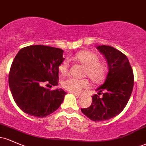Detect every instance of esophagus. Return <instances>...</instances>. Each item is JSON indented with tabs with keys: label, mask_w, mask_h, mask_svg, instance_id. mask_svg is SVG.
Instances as JSON below:
<instances>
[{
	"label": "esophagus",
	"mask_w": 146,
	"mask_h": 146,
	"mask_svg": "<svg viewBox=\"0 0 146 146\" xmlns=\"http://www.w3.org/2000/svg\"><path fill=\"white\" fill-rule=\"evenodd\" d=\"M71 93H73V95H75V96H77V97H79V96H80V95H81V94H80V93H74V92H71Z\"/></svg>",
	"instance_id": "obj_1"
}]
</instances>
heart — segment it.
I'll return each mask as SVG.
<instances>
[{
  "instance_id": "b5f03b06",
  "label": "heart",
  "mask_w": 146,
  "mask_h": 146,
  "mask_svg": "<svg viewBox=\"0 0 146 146\" xmlns=\"http://www.w3.org/2000/svg\"><path fill=\"white\" fill-rule=\"evenodd\" d=\"M73 60L78 62L85 66L84 75H87L94 83H99L104 80L106 73V66L103 62L100 61L97 53L90 51H82L77 53L73 57ZM69 69V62L64 60L60 64L59 71L65 75ZM63 88L69 91L79 93L89 86L90 83L86 78H75L68 77L62 82Z\"/></svg>"
}]
</instances>
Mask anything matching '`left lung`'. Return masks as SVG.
Here are the masks:
<instances>
[{"label":"left lung","mask_w":146,"mask_h":146,"mask_svg":"<svg viewBox=\"0 0 146 146\" xmlns=\"http://www.w3.org/2000/svg\"><path fill=\"white\" fill-rule=\"evenodd\" d=\"M97 48L104 55L108 73L104 84L96 89L102 97L93 95L91 105L81 110L90 119L102 121L115 117L124 109L133 89L134 75L128 58L123 53L106 45Z\"/></svg>","instance_id":"obj_1"}]
</instances>
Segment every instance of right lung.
<instances>
[{
    "label": "right lung",
    "instance_id": "add662e5",
    "mask_svg": "<svg viewBox=\"0 0 146 146\" xmlns=\"http://www.w3.org/2000/svg\"><path fill=\"white\" fill-rule=\"evenodd\" d=\"M63 52L61 48L39 44L18 51L10 68L9 86L15 102L24 113L45 117L62 103L66 94L64 90H51L43 84H58L59 66L64 60Z\"/></svg>",
    "mask_w": 146,
    "mask_h": 146
}]
</instances>
